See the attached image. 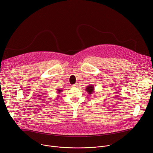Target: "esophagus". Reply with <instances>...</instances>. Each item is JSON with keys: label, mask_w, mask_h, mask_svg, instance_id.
<instances>
[{"label": "esophagus", "mask_w": 153, "mask_h": 153, "mask_svg": "<svg viewBox=\"0 0 153 153\" xmlns=\"http://www.w3.org/2000/svg\"><path fill=\"white\" fill-rule=\"evenodd\" d=\"M73 86H74V87H77V85H73Z\"/></svg>", "instance_id": "34e87169"}]
</instances>
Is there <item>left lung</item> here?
Listing matches in <instances>:
<instances>
[{
    "mask_svg": "<svg viewBox=\"0 0 153 153\" xmlns=\"http://www.w3.org/2000/svg\"><path fill=\"white\" fill-rule=\"evenodd\" d=\"M86 91L88 93V94H91L94 92V87L93 85H90L89 86H86Z\"/></svg>",
    "mask_w": 153,
    "mask_h": 153,
    "instance_id": "obj_1",
    "label": "left lung"
}]
</instances>
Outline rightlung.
<instances>
[{
  "mask_svg": "<svg viewBox=\"0 0 153 153\" xmlns=\"http://www.w3.org/2000/svg\"><path fill=\"white\" fill-rule=\"evenodd\" d=\"M62 89H61V88H60V89H57V93H58V94H60L61 92H62ZM58 97H59V95H58Z\"/></svg>",
  "mask_w": 153,
  "mask_h": 153,
  "instance_id": "add662e5",
  "label": "right lung"
}]
</instances>
